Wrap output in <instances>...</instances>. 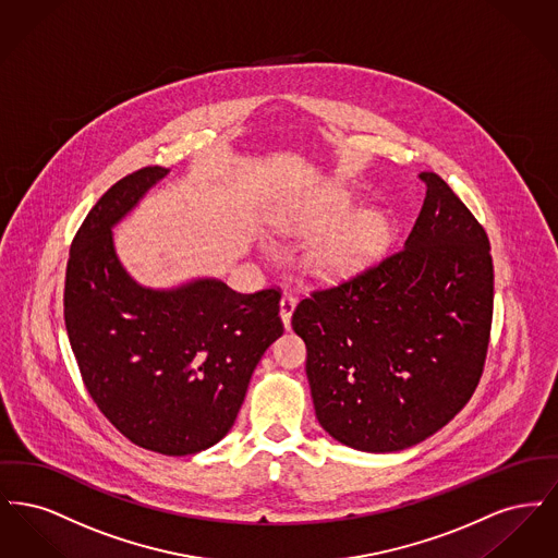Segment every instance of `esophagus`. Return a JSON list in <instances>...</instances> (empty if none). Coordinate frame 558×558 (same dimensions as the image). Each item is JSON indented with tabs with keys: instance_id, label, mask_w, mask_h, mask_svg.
<instances>
[{
	"instance_id": "34e87169",
	"label": "esophagus",
	"mask_w": 558,
	"mask_h": 558,
	"mask_svg": "<svg viewBox=\"0 0 558 558\" xmlns=\"http://www.w3.org/2000/svg\"><path fill=\"white\" fill-rule=\"evenodd\" d=\"M296 307V296H292L291 292H284L280 299V316L287 328H291L292 312Z\"/></svg>"
}]
</instances>
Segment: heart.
<instances>
[{"label": "heart", "mask_w": 558, "mask_h": 558, "mask_svg": "<svg viewBox=\"0 0 558 558\" xmlns=\"http://www.w3.org/2000/svg\"><path fill=\"white\" fill-rule=\"evenodd\" d=\"M351 213V198L341 190H328L303 203L299 209L289 213L280 226L287 234L310 239L319 232H326L339 226ZM385 234L383 223L376 217H362L355 223L347 226L339 232L326 234L314 244L312 259L319 269L335 271L351 266L380 244Z\"/></svg>", "instance_id": "1"}]
</instances>
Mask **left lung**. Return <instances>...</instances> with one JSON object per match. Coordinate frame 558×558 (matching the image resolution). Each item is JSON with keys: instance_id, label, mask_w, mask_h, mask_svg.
<instances>
[{"instance_id": "left-lung-1", "label": "left lung", "mask_w": 558, "mask_h": 558, "mask_svg": "<svg viewBox=\"0 0 558 558\" xmlns=\"http://www.w3.org/2000/svg\"><path fill=\"white\" fill-rule=\"evenodd\" d=\"M418 178L425 203L403 246L292 314L319 425L355 450L425 441L466 405L487 357L489 239L437 173Z\"/></svg>"}]
</instances>
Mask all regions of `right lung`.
Returning a JSON list of instances; mask_svg holds the SVG:
<instances>
[{
    "mask_svg": "<svg viewBox=\"0 0 558 558\" xmlns=\"http://www.w3.org/2000/svg\"><path fill=\"white\" fill-rule=\"evenodd\" d=\"M169 173L137 169L83 219L66 264L64 324L83 385L123 437L187 456L215 446L239 416L248 380L282 332L280 289L242 294L221 280L175 291L135 284L110 228Z\"/></svg>",
    "mask_w": 558,
    "mask_h": 558,
    "instance_id": "add662e5",
    "label": "right lung"
}]
</instances>
